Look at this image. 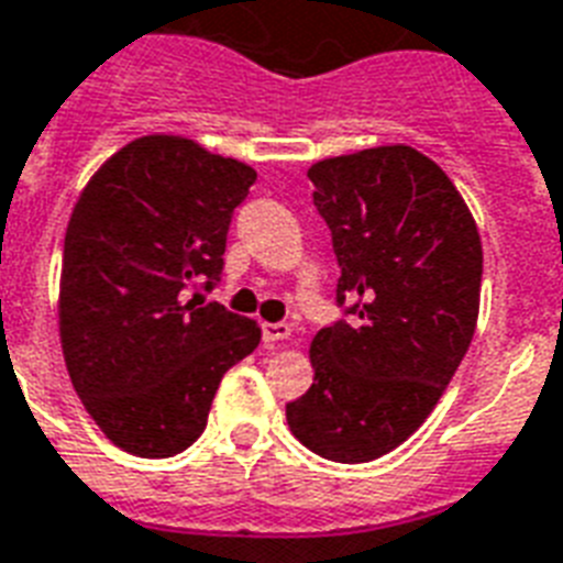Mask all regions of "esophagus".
<instances>
[{"mask_svg": "<svg viewBox=\"0 0 563 563\" xmlns=\"http://www.w3.org/2000/svg\"><path fill=\"white\" fill-rule=\"evenodd\" d=\"M291 327L277 321V324H263V339L265 342H283V339H289Z\"/></svg>", "mask_w": 563, "mask_h": 563, "instance_id": "obj_1", "label": "esophagus"}]
</instances>
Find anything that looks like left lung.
I'll return each mask as SVG.
<instances>
[{
    "mask_svg": "<svg viewBox=\"0 0 563 563\" xmlns=\"http://www.w3.org/2000/svg\"><path fill=\"white\" fill-rule=\"evenodd\" d=\"M342 318L312 339L316 383L286 402L300 444L342 464L379 459L435 409L471 347L482 242L453 180L409 145L316 163Z\"/></svg>",
    "mask_w": 563,
    "mask_h": 563,
    "instance_id": "obj_1",
    "label": "left lung"
}]
</instances>
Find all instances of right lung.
Here are the masks:
<instances>
[{"label": "right lung", "instance_id": "add662e5", "mask_svg": "<svg viewBox=\"0 0 563 563\" xmlns=\"http://www.w3.org/2000/svg\"><path fill=\"white\" fill-rule=\"evenodd\" d=\"M256 172L180 136H143L87 184L64 239L60 344L75 391L122 450L169 459L260 327L203 300Z\"/></svg>", "mask_w": 563, "mask_h": 563}]
</instances>
